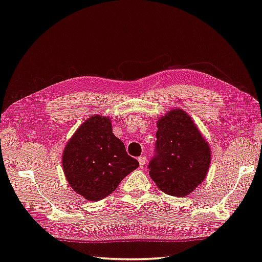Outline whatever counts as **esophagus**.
Instances as JSON below:
<instances>
[{
  "instance_id": "obj_1",
  "label": "esophagus",
  "mask_w": 262,
  "mask_h": 262,
  "mask_svg": "<svg viewBox=\"0 0 262 262\" xmlns=\"http://www.w3.org/2000/svg\"><path fill=\"white\" fill-rule=\"evenodd\" d=\"M145 162H147V158H145L144 156L139 157V163H140V166L141 167H143L145 165Z\"/></svg>"
}]
</instances>
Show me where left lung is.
Here are the masks:
<instances>
[{
  "label": "left lung",
  "mask_w": 262,
  "mask_h": 262,
  "mask_svg": "<svg viewBox=\"0 0 262 262\" xmlns=\"http://www.w3.org/2000/svg\"><path fill=\"white\" fill-rule=\"evenodd\" d=\"M157 128L156 155L149 164V174L164 193L184 198L207 177L209 143L181 108L168 110L158 119Z\"/></svg>",
  "instance_id": "8db88e82"
}]
</instances>
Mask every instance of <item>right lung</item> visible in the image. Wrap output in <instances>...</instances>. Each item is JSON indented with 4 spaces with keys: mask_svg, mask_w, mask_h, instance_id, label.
I'll return each mask as SVG.
<instances>
[{
    "mask_svg": "<svg viewBox=\"0 0 262 262\" xmlns=\"http://www.w3.org/2000/svg\"><path fill=\"white\" fill-rule=\"evenodd\" d=\"M139 165L126 152L122 141L113 134L111 118L101 114L84 121L62 152L67 183L89 201H99L113 193Z\"/></svg>",
    "mask_w": 262,
    "mask_h": 262,
    "instance_id": "obj_1",
    "label": "right lung"
}]
</instances>
